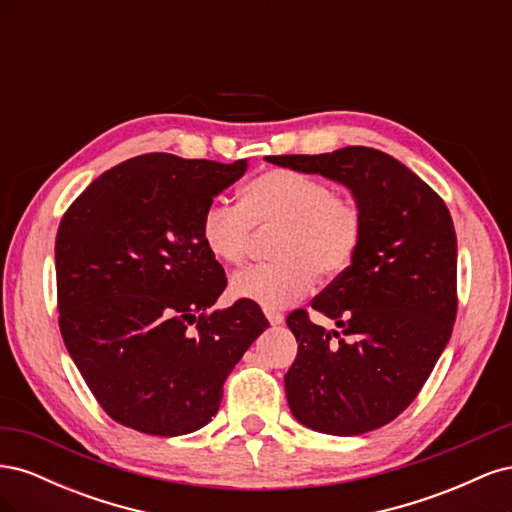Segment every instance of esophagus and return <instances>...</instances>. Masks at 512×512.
Masks as SVG:
<instances>
[{
	"label": "esophagus",
	"mask_w": 512,
	"mask_h": 512,
	"mask_svg": "<svg viewBox=\"0 0 512 512\" xmlns=\"http://www.w3.org/2000/svg\"><path fill=\"white\" fill-rule=\"evenodd\" d=\"M265 316H267V320L273 324H282L284 322V314H280V312H275V309H265Z\"/></svg>",
	"instance_id": "1"
}]
</instances>
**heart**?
<instances>
[{
	"label": "heart",
	"mask_w": 512,
	"mask_h": 512,
	"mask_svg": "<svg viewBox=\"0 0 512 512\" xmlns=\"http://www.w3.org/2000/svg\"><path fill=\"white\" fill-rule=\"evenodd\" d=\"M252 228H275L271 262L237 273L230 292L262 307H286L309 292L316 277L335 280L359 254L365 215L356 200L335 194L327 181L273 168L247 181L241 207L213 200L200 215L198 235L222 265H241Z\"/></svg>",
	"instance_id": "heart-1"
}]
</instances>
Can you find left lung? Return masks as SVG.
Listing matches in <instances>:
<instances>
[{"label": "left lung", "instance_id": "obj_1", "mask_svg": "<svg viewBox=\"0 0 512 512\" xmlns=\"http://www.w3.org/2000/svg\"><path fill=\"white\" fill-rule=\"evenodd\" d=\"M265 160L344 183L365 215L352 267L312 301L350 342L294 309L286 324L299 352L284 384L294 418L309 429L331 436L374 431L412 404L451 339L457 318L451 213L421 177L380 149Z\"/></svg>", "mask_w": 512, "mask_h": 512}]
</instances>
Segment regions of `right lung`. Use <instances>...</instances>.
<instances>
[{"label":"right lung","instance_id":"add662e5","mask_svg":"<svg viewBox=\"0 0 512 512\" xmlns=\"http://www.w3.org/2000/svg\"><path fill=\"white\" fill-rule=\"evenodd\" d=\"M245 170L145 153L102 173L59 222V331L119 425L164 438L207 425L269 327L247 299L213 312L228 280L198 235L205 207Z\"/></svg>","mask_w":512,"mask_h":512}]
</instances>
